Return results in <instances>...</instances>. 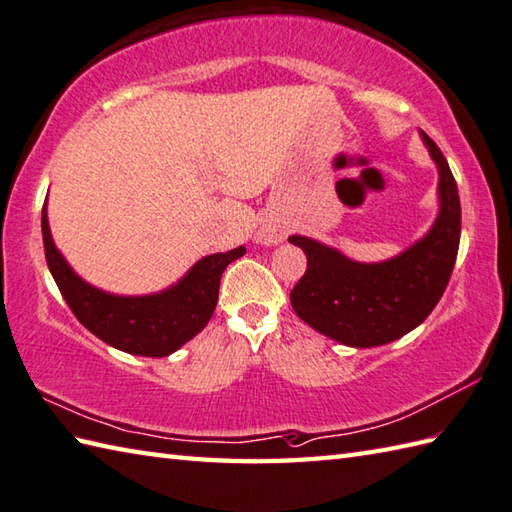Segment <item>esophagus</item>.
Listing matches in <instances>:
<instances>
[{
	"label": "esophagus",
	"instance_id": "esophagus-1",
	"mask_svg": "<svg viewBox=\"0 0 512 512\" xmlns=\"http://www.w3.org/2000/svg\"><path fill=\"white\" fill-rule=\"evenodd\" d=\"M264 239H266V242H268V244H273V242H277V239H279V235H277L275 231H266V233H264Z\"/></svg>",
	"mask_w": 512,
	"mask_h": 512
}]
</instances>
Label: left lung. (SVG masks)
Segmentation results:
<instances>
[{"mask_svg": "<svg viewBox=\"0 0 512 512\" xmlns=\"http://www.w3.org/2000/svg\"><path fill=\"white\" fill-rule=\"evenodd\" d=\"M438 165L440 211L429 233L400 255L361 264L317 239L292 235L308 268L290 292L301 321L350 347H376L400 339L429 317L447 290L460 246L462 209L447 158L420 132Z\"/></svg>", "mask_w": 512, "mask_h": 512, "instance_id": "obj_1", "label": "left lung"}]
</instances>
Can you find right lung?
<instances>
[{"instance_id": "add662e5", "label": "right lung", "mask_w": 512, "mask_h": 512, "mask_svg": "<svg viewBox=\"0 0 512 512\" xmlns=\"http://www.w3.org/2000/svg\"><path fill=\"white\" fill-rule=\"evenodd\" d=\"M43 250L50 273L74 317L107 345L136 356H169L191 341L213 317L224 268L246 253L202 257L178 284L143 297H121L90 286L74 273L52 242L46 204L41 213Z\"/></svg>"}]
</instances>
